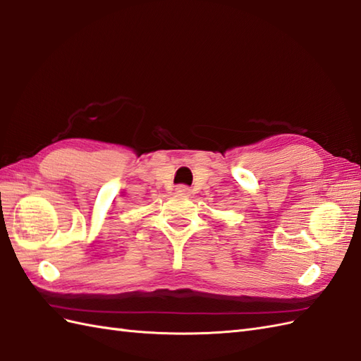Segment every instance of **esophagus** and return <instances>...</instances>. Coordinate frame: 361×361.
I'll return each instance as SVG.
<instances>
[{
    "mask_svg": "<svg viewBox=\"0 0 361 361\" xmlns=\"http://www.w3.org/2000/svg\"><path fill=\"white\" fill-rule=\"evenodd\" d=\"M189 190H190V189L186 186V184H178V186L175 188V192H177L178 195H188Z\"/></svg>",
    "mask_w": 361,
    "mask_h": 361,
    "instance_id": "obj_1",
    "label": "esophagus"
}]
</instances>
